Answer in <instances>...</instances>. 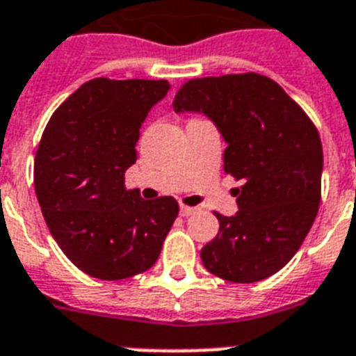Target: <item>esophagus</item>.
Returning a JSON list of instances; mask_svg holds the SVG:
<instances>
[{
    "label": "esophagus",
    "instance_id": "34e87169",
    "mask_svg": "<svg viewBox=\"0 0 356 356\" xmlns=\"http://www.w3.org/2000/svg\"><path fill=\"white\" fill-rule=\"evenodd\" d=\"M193 213H197V208H189V206H180V216L181 217H189Z\"/></svg>",
    "mask_w": 356,
    "mask_h": 356
}]
</instances>
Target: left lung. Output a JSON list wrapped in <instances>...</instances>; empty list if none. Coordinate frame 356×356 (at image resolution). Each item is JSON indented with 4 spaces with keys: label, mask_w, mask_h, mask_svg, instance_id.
Listing matches in <instances>:
<instances>
[{
    "label": "left lung",
    "mask_w": 356,
    "mask_h": 356,
    "mask_svg": "<svg viewBox=\"0 0 356 356\" xmlns=\"http://www.w3.org/2000/svg\"><path fill=\"white\" fill-rule=\"evenodd\" d=\"M216 124L225 170L238 180V211L217 213L204 267L230 282H258L293 258L318 216L323 148L316 126L273 79L230 74L187 81L172 104Z\"/></svg>",
    "instance_id": "8db88e82"
}]
</instances>
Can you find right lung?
Segmentation results:
<instances>
[{
	"label": "right lung",
	"instance_id": "obj_1",
	"mask_svg": "<svg viewBox=\"0 0 356 356\" xmlns=\"http://www.w3.org/2000/svg\"><path fill=\"white\" fill-rule=\"evenodd\" d=\"M165 79L96 78L49 118L35 158V191L49 232L74 266L122 280L156 264L178 202L126 189L139 129L169 92Z\"/></svg>",
	"mask_w": 356,
	"mask_h": 356
}]
</instances>
